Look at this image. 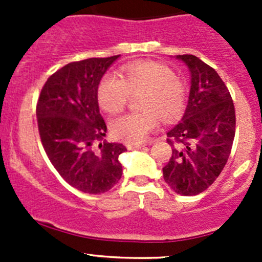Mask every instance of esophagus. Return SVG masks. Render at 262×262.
<instances>
[{
	"label": "esophagus",
	"mask_w": 262,
	"mask_h": 262,
	"mask_svg": "<svg viewBox=\"0 0 262 262\" xmlns=\"http://www.w3.org/2000/svg\"><path fill=\"white\" fill-rule=\"evenodd\" d=\"M146 147V144H142V143H128L126 144V148L128 149H141V148Z\"/></svg>",
	"instance_id": "34e87169"
}]
</instances>
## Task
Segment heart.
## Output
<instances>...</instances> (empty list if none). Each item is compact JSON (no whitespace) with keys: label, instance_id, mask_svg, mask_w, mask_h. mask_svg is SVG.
Masks as SVG:
<instances>
[{"label":"heart","instance_id":"b5f03b06","mask_svg":"<svg viewBox=\"0 0 262 262\" xmlns=\"http://www.w3.org/2000/svg\"><path fill=\"white\" fill-rule=\"evenodd\" d=\"M143 92L139 106L144 112L116 116L110 123L115 138L139 143L160 126L161 116L172 120L181 114L186 90L168 66L157 62L129 63L121 68V78L105 75L97 87V100L105 112H120L132 95Z\"/></svg>","mask_w":262,"mask_h":262}]
</instances>
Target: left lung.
<instances>
[{
    "mask_svg": "<svg viewBox=\"0 0 262 262\" xmlns=\"http://www.w3.org/2000/svg\"><path fill=\"white\" fill-rule=\"evenodd\" d=\"M191 76L181 121L167 133L172 156L162 168L176 194L198 195L215 181L231 155L236 113L231 94L214 68L192 54L176 55Z\"/></svg>",
    "mask_w": 262,
    "mask_h": 262,
    "instance_id": "1",
    "label": "left lung"
}]
</instances>
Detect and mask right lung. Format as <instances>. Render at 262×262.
<instances>
[{
    "mask_svg": "<svg viewBox=\"0 0 262 262\" xmlns=\"http://www.w3.org/2000/svg\"><path fill=\"white\" fill-rule=\"evenodd\" d=\"M119 57L68 63L47 80L36 104L50 162L71 186L89 194L106 192L123 173L119 156L126 148L104 141L107 128L97 100L100 81Z\"/></svg>",
    "mask_w": 262,
    "mask_h": 262,
    "instance_id": "obj_1",
    "label": "right lung"
}]
</instances>
